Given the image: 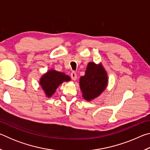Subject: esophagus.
<instances>
[{"instance_id":"esophagus-1","label":"esophagus","mask_w":150,"mask_h":150,"mask_svg":"<svg viewBox=\"0 0 150 150\" xmlns=\"http://www.w3.org/2000/svg\"><path fill=\"white\" fill-rule=\"evenodd\" d=\"M71 77L73 81H75L77 79V74H76V73L75 71H72L71 73Z\"/></svg>"}]
</instances>
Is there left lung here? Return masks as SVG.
Here are the masks:
<instances>
[{"instance_id": "obj_1", "label": "left lung", "mask_w": 150, "mask_h": 150, "mask_svg": "<svg viewBox=\"0 0 150 150\" xmlns=\"http://www.w3.org/2000/svg\"><path fill=\"white\" fill-rule=\"evenodd\" d=\"M108 83L107 74L103 65L88 63L85 75L80 78L79 84L83 98L90 101L99 96Z\"/></svg>"}]
</instances>
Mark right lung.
Returning a JSON list of instances; mask_svg holds the SVG:
<instances>
[{
    "mask_svg": "<svg viewBox=\"0 0 150 150\" xmlns=\"http://www.w3.org/2000/svg\"><path fill=\"white\" fill-rule=\"evenodd\" d=\"M70 79L69 76L66 75L65 73L55 70H50L42 76L40 81V84L45 91V95L48 97H50L54 95L59 85L64 81H69Z\"/></svg>",
    "mask_w": 150,
    "mask_h": 150,
    "instance_id": "add662e5",
    "label": "right lung"
}]
</instances>
